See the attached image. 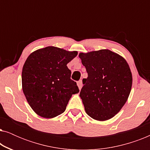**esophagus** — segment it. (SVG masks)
<instances>
[{"label":"esophagus","mask_w":150,"mask_h":150,"mask_svg":"<svg viewBox=\"0 0 150 150\" xmlns=\"http://www.w3.org/2000/svg\"><path fill=\"white\" fill-rule=\"evenodd\" d=\"M77 85H78V87H79V89H81L82 87H83V82H82L81 80H80L79 81L77 82Z\"/></svg>","instance_id":"1"}]
</instances>
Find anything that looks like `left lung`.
Masks as SVG:
<instances>
[{
    "instance_id": "8db88e82",
    "label": "left lung",
    "mask_w": 150,
    "mask_h": 150,
    "mask_svg": "<svg viewBox=\"0 0 150 150\" xmlns=\"http://www.w3.org/2000/svg\"><path fill=\"white\" fill-rule=\"evenodd\" d=\"M88 74L80 93L88 115L106 121L120 112L130 95L132 76L122 56L109 50L79 54Z\"/></svg>"
}]
</instances>
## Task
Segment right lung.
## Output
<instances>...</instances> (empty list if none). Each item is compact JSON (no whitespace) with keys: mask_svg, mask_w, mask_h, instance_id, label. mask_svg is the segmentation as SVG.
<instances>
[{"mask_svg":"<svg viewBox=\"0 0 150 150\" xmlns=\"http://www.w3.org/2000/svg\"><path fill=\"white\" fill-rule=\"evenodd\" d=\"M76 51L48 46L32 52L22 72V90L28 103L38 115L53 118L63 113L72 94L78 93L76 83L67 67Z\"/></svg>","mask_w":150,"mask_h":150,"instance_id":"1","label":"right lung"}]
</instances>
